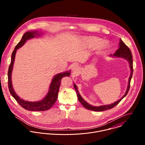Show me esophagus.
Returning <instances> with one entry per match:
<instances>
[{
	"instance_id": "obj_1",
	"label": "esophagus",
	"mask_w": 145,
	"mask_h": 145,
	"mask_svg": "<svg viewBox=\"0 0 145 145\" xmlns=\"http://www.w3.org/2000/svg\"><path fill=\"white\" fill-rule=\"evenodd\" d=\"M72 71L74 73H76L78 72V66L76 65H74L73 67H72Z\"/></svg>"
}]
</instances>
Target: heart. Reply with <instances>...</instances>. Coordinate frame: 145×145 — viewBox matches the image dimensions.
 I'll return each instance as SVG.
<instances>
[{
	"label": "heart",
	"mask_w": 145,
	"mask_h": 145,
	"mask_svg": "<svg viewBox=\"0 0 145 145\" xmlns=\"http://www.w3.org/2000/svg\"><path fill=\"white\" fill-rule=\"evenodd\" d=\"M84 43L88 47H95L98 46L101 42L102 40L95 37H84L83 40ZM106 47V45L104 44L101 47V49H105Z\"/></svg>",
	"instance_id": "1"
}]
</instances>
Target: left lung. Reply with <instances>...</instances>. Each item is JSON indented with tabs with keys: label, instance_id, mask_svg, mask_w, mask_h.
Wrapping results in <instances>:
<instances>
[{
	"label": "left lung",
	"instance_id": "left-lung-1",
	"mask_svg": "<svg viewBox=\"0 0 145 145\" xmlns=\"http://www.w3.org/2000/svg\"><path fill=\"white\" fill-rule=\"evenodd\" d=\"M111 56L118 57H123L124 59H125L127 60H128V62L129 63V66H130L131 73V75H130V76H129V78L128 86L127 87V91H126L125 94L123 95V97L121 99H120L119 101H117L116 102H115L114 103L111 104H109V105H102V106H92V105L89 104L83 99L82 97L80 96V95L79 94V93L78 92L76 85L75 84H74V86L75 89L76 90V93L77 94V96H78V98L79 101L87 109L93 110V111H97V112H102V111H104V110H105L112 109V108H114L115 106H116L119 103L122 101V99L124 98V97H125L127 95V93L129 91V88H130V83H131V79H132V77L133 71L132 55V53H131V51L130 49L128 48V47L127 46H126V44H124V42L122 41V40H120V48L117 50L116 53L113 54V55H111Z\"/></svg>",
	"mask_w": 145,
	"mask_h": 145
}]
</instances>
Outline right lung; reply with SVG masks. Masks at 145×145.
Instances as JSON below:
<instances>
[{
	"label": "right lung",
	"instance_id": "obj_1",
	"mask_svg": "<svg viewBox=\"0 0 145 145\" xmlns=\"http://www.w3.org/2000/svg\"><path fill=\"white\" fill-rule=\"evenodd\" d=\"M36 34H37V32L36 31H33V32L29 31V32H25L23 35L20 42H19V43L16 45L14 51L12 52L11 61L8 68V88H9L10 94L13 96V97L16 100V101L22 107H23L25 109L31 110V111H43V110H46L49 109L56 102L58 97V93H59L61 79L63 77L69 76L70 75V71L63 72L62 73L59 74L55 76V77L52 79V83L51 84V85L50 87V90L48 94H47L46 97L41 101L36 102H27L23 99H21V98L16 94L13 88L11 77H12V69L13 67V63L14 62V59H15L17 50L22 47L27 40L30 39L31 38H33L35 37V35Z\"/></svg>",
	"mask_w": 145,
	"mask_h": 145
}]
</instances>
